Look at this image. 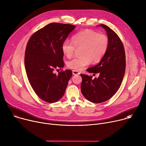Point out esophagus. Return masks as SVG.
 Segmentation results:
<instances>
[{"instance_id": "esophagus-1", "label": "esophagus", "mask_w": 146, "mask_h": 146, "mask_svg": "<svg viewBox=\"0 0 146 146\" xmlns=\"http://www.w3.org/2000/svg\"><path fill=\"white\" fill-rule=\"evenodd\" d=\"M72 73L74 75H77V74H80V73H79L78 72H77V70H72Z\"/></svg>"}]
</instances>
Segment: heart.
<instances>
[{
	"mask_svg": "<svg viewBox=\"0 0 146 146\" xmlns=\"http://www.w3.org/2000/svg\"><path fill=\"white\" fill-rule=\"evenodd\" d=\"M72 41L73 43L69 40L64 41L62 45V50L66 57L70 58L75 47L82 48L80 52L81 56L74 58L67 63L69 68L76 70H83L91 61L92 63L98 62L105 54L109 46V39L107 35L90 30L77 33L72 37Z\"/></svg>",
	"mask_w": 146,
	"mask_h": 146,
	"instance_id": "1",
	"label": "heart"
}]
</instances>
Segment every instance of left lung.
<instances>
[{
	"mask_svg": "<svg viewBox=\"0 0 146 146\" xmlns=\"http://www.w3.org/2000/svg\"><path fill=\"white\" fill-rule=\"evenodd\" d=\"M109 39L108 49L100 62L87 69L99 76L80 74L82 77L81 91L89 101L101 103L110 100L120 87L126 69V57L123 45L118 35L108 26L100 24Z\"/></svg>",
	"mask_w": 146,
	"mask_h": 146,
	"instance_id": "obj_1",
	"label": "left lung"
}]
</instances>
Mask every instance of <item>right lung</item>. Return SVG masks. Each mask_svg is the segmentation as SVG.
I'll list each match as a JSON object with an SVG mask.
<instances>
[{"label": "right lung", "mask_w": 146, "mask_h": 146, "mask_svg": "<svg viewBox=\"0 0 146 146\" xmlns=\"http://www.w3.org/2000/svg\"><path fill=\"white\" fill-rule=\"evenodd\" d=\"M75 28L68 24H49L35 33L26 46L24 64L29 82L36 95L47 102L62 98L72 76L70 70L57 75L54 70L64 67L62 45Z\"/></svg>", "instance_id": "obj_1"}]
</instances>
